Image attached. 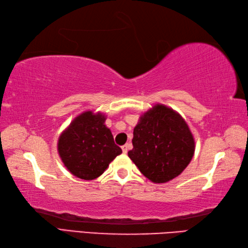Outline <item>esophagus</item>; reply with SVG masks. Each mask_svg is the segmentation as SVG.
I'll use <instances>...</instances> for the list:
<instances>
[{
    "mask_svg": "<svg viewBox=\"0 0 248 248\" xmlns=\"http://www.w3.org/2000/svg\"><path fill=\"white\" fill-rule=\"evenodd\" d=\"M121 148H123V153H124V154H127L128 150H129V144L124 145V146L121 147Z\"/></svg>",
    "mask_w": 248,
    "mask_h": 248,
    "instance_id": "obj_1",
    "label": "esophagus"
}]
</instances>
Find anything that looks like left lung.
I'll return each instance as SVG.
<instances>
[{
    "label": "left lung",
    "instance_id": "8db88e82",
    "mask_svg": "<svg viewBox=\"0 0 248 248\" xmlns=\"http://www.w3.org/2000/svg\"><path fill=\"white\" fill-rule=\"evenodd\" d=\"M129 158L149 181L162 184L177 177L195 154V139L177 111L156 104L140 117Z\"/></svg>",
    "mask_w": 248,
    "mask_h": 248
}]
</instances>
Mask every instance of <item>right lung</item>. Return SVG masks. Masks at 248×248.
<instances>
[{
  "label": "right lung",
  "instance_id": "obj_1",
  "mask_svg": "<svg viewBox=\"0 0 248 248\" xmlns=\"http://www.w3.org/2000/svg\"><path fill=\"white\" fill-rule=\"evenodd\" d=\"M105 115L87 110L72 121L58 140V153L73 175L92 181L123 153L105 125Z\"/></svg>",
  "mask_w": 248,
  "mask_h": 248
}]
</instances>
